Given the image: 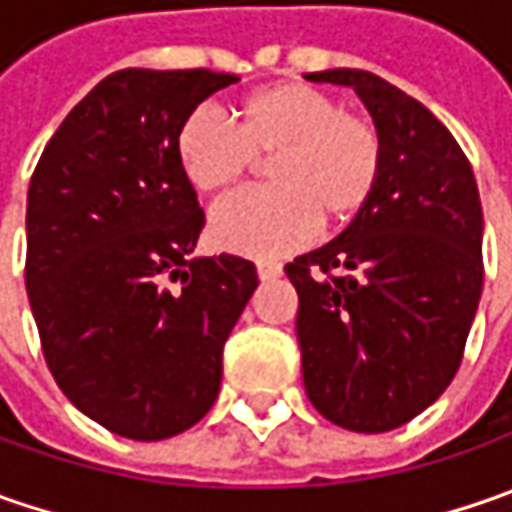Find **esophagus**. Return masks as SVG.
Instances as JSON below:
<instances>
[{
    "mask_svg": "<svg viewBox=\"0 0 512 512\" xmlns=\"http://www.w3.org/2000/svg\"><path fill=\"white\" fill-rule=\"evenodd\" d=\"M256 270H259V279H276V276H282V265L279 262H273V259H259L256 262Z\"/></svg>",
    "mask_w": 512,
    "mask_h": 512,
    "instance_id": "obj_1",
    "label": "esophagus"
}]
</instances>
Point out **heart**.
<instances>
[{"label": "heart", "mask_w": 512, "mask_h": 512, "mask_svg": "<svg viewBox=\"0 0 512 512\" xmlns=\"http://www.w3.org/2000/svg\"><path fill=\"white\" fill-rule=\"evenodd\" d=\"M185 179L205 196H225L267 162V190L242 193L210 219L225 250L282 256L316 225L353 222L373 199L384 168V136L364 110L313 85L279 82L233 105V128L210 110H193L176 133Z\"/></svg>", "instance_id": "obj_1"}]
</instances>
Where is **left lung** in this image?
Masks as SVG:
<instances>
[{
  "label": "left lung",
  "mask_w": 512,
  "mask_h": 512,
  "mask_svg": "<svg viewBox=\"0 0 512 512\" xmlns=\"http://www.w3.org/2000/svg\"><path fill=\"white\" fill-rule=\"evenodd\" d=\"M353 88L384 136L373 199L325 247L285 265L299 293L307 399L356 433L402 427L453 382L482 296V202L442 122L367 70L310 73Z\"/></svg>",
  "instance_id": "obj_1"
}]
</instances>
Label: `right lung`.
Segmentation results:
<instances>
[{"label": "right lung", "mask_w": 512, "mask_h": 512, "mask_svg": "<svg viewBox=\"0 0 512 512\" xmlns=\"http://www.w3.org/2000/svg\"><path fill=\"white\" fill-rule=\"evenodd\" d=\"M207 68L110 73L70 110L28 187L25 287L48 370L85 416L133 442L199 422L222 347L259 285L242 256L190 259L205 213L176 159Z\"/></svg>", "instance_id": "1"}]
</instances>
